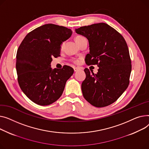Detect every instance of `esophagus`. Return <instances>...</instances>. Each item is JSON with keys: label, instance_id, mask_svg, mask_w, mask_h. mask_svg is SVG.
I'll return each mask as SVG.
<instances>
[{"label": "esophagus", "instance_id": "esophagus-1", "mask_svg": "<svg viewBox=\"0 0 149 149\" xmlns=\"http://www.w3.org/2000/svg\"><path fill=\"white\" fill-rule=\"evenodd\" d=\"M79 69H81V68L80 67H74V72H77L78 70H79Z\"/></svg>", "mask_w": 149, "mask_h": 149}]
</instances>
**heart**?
I'll return each instance as SVG.
<instances>
[{"mask_svg":"<svg viewBox=\"0 0 149 149\" xmlns=\"http://www.w3.org/2000/svg\"><path fill=\"white\" fill-rule=\"evenodd\" d=\"M84 37H83L82 36H76L75 37V41H76V42L79 45V42H81V41L82 39H84ZM63 46H64V42L62 43V45H61V47H63ZM72 61V62L74 63V64H79V63H80V61H81V58H73Z\"/></svg>","mask_w":149,"mask_h":149,"instance_id":"b5f03b06","label":"heart"}]
</instances>
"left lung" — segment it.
<instances>
[{"label":"left lung","instance_id":"obj_1","mask_svg":"<svg viewBox=\"0 0 149 149\" xmlns=\"http://www.w3.org/2000/svg\"><path fill=\"white\" fill-rule=\"evenodd\" d=\"M75 31L89 42L86 64L99 67L96 74L85 68L86 78L81 85L84 97L95 107H107L129 84L132 65L127 43L118 32L104 23L82 26Z\"/></svg>","mask_w":149,"mask_h":149}]
</instances>
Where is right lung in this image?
<instances>
[{"mask_svg": "<svg viewBox=\"0 0 149 149\" xmlns=\"http://www.w3.org/2000/svg\"><path fill=\"white\" fill-rule=\"evenodd\" d=\"M70 29L46 24L28 33L16 55L17 79L22 91L35 103L49 105L62 95L67 81L74 73L64 65L52 70V58L60 56L61 44L71 37Z\"/></svg>", "mask_w": 149, "mask_h": 149, "instance_id": "1", "label": "right lung"}]
</instances>
